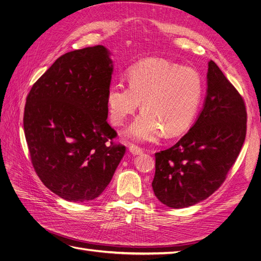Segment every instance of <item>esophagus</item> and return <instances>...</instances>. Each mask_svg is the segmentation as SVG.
Masks as SVG:
<instances>
[{
  "label": "esophagus",
  "instance_id": "esophagus-1",
  "mask_svg": "<svg viewBox=\"0 0 261 261\" xmlns=\"http://www.w3.org/2000/svg\"><path fill=\"white\" fill-rule=\"evenodd\" d=\"M128 150H129V152L133 154V155H138V154H141L144 152V150L141 149V148H139L138 146H136V145H130L129 147H128Z\"/></svg>",
  "mask_w": 261,
  "mask_h": 261
}]
</instances>
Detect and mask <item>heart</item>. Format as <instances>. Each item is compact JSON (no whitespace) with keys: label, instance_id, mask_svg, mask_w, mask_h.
Returning <instances> with one entry per match:
<instances>
[{"label":"heart","instance_id":"b5f03b06","mask_svg":"<svg viewBox=\"0 0 261 261\" xmlns=\"http://www.w3.org/2000/svg\"><path fill=\"white\" fill-rule=\"evenodd\" d=\"M203 82L198 72L161 59H149L133 66L128 86H110L107 105L111 122L123 125L141 107V112L124 135L137 141H156L165 130L170 136L185 132L198 112Z\"/></svg>","mask_w":261,"mask_h":261}]
</instances>
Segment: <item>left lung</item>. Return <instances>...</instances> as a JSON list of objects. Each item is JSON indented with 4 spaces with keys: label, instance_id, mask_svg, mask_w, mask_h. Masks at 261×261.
Returning a JSON list of instances; mask_svg holds the SVG:
<instances>
[{
    "label": "left lung",
    "instance_id": "obj_1",
    "mask_svg": "<svg viewBox=\"0 0 261 261\" xmlns=\"http://www.w3.org/2000/svg\"><path fill=\"white\" fill-rule=\"evenodd\" d=\"M246 121L241 94L216 63L208 62L207 94L198 118L174 146L154 154L156 198L179 209L215 193L240 154Z\"/></svg>",
    "mask_w": 261,
    "mask_h": 261
}]
</instances>
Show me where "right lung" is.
<instances>
[{
  "instance_id": "obj_1",
  "label": "right lung",
  "mask_w": 261,
  "mask_h": 261,
  "mask_svg": "<svg viewBox=\"0 0 261 261\" xmlns=\"http://www.w3.org/2000/svg\"><path fill=\"white\" fill-rule=\"evenodd\" d=\"M103 45L65 53L34 84L23 130L42 183L67 201L96 199L111 181L125 147L107 122L113 74Z\"/></svg>"
}]
</instances>
